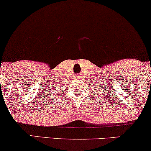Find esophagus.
<instances>
[{"instance_id": "34e87169", "label": "esophagus", "mask_w": 151, "mask_h": 151, "mask_svg": "<svg viewBox=\"0 0 151 151\" xmlns=\"http://www.w3.org/2000/svg\"><path fill=\"white\" fill-rule=\"evenodd\" d=\"M76 77H77V78H76V79H77V78H78V79H79V75H77V76H76Z\"/></svg>"}]
</instances>
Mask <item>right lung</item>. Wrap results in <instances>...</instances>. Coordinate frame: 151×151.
Instances as JSON below:
<instances>
[{"mask_svg":"<svg viewBox=\"0 0 151 151\" xmlns=\"http://www.w3.org/2000/svg\"><path fill=\"white\" fill-rule=\"evenodd\" d=\"M52 93H51V98L53 99V100H56V98H57V97L58 96L59 94H60V93L59 92H53V91H51Z\"/></svg>","mask_w":151,"mask_h":151,"instance_id":"1","label":"right lung"}]
</instances>
